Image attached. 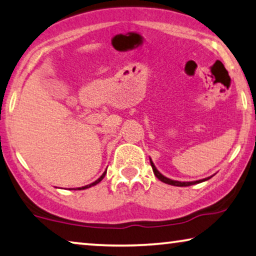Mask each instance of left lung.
<instances>
[{"label": "left lung", "instance_id": "left-lung-1", "mask_svg": "<svg viewBox=\"0 0 256 256\" xmlns=\"http://www.w3.org/2000/svg\"><path fill=\"white\" fill-rule=\"evenodd\" d=\"M150 160V165H152V171H154V174H155L156 178L158 180H160L162 182H164V184H171V186H192V184H200V182H204V181H208L210 180V178H212L213 176H210L208 178H205V179H202V180H197V181H176V180H172V179H168V178L164 176L163 174H162L156 168L155 164L152 163V158H149Z\"/></svg>", "mask_w": 256, "mask_h": 256}]
</instances>
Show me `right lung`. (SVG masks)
Masks as SVG:
<instances>
[{"mask_svg":"<svg viewBox=\"0 0 256 256\" xmlns=\"http://www.w3.org/2000/svg\"><path fill=\"white\" fill-rule=\"evenodd\" d=\"M106 173H107V170L106 171H104V173H102V176H101L98 180H96L94 182H92V184H88V186H80V188H72L74 190H84V189H88V188H91V186H96V184H98L99 182L104 179V176H106Z\"/></svg>","mask_w":256,"mask_h":256,"instance_id":"right-lung-1","label":"right lung"}]
</instances>
